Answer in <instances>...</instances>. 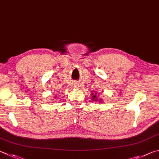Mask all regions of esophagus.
Wrapping results in <instances>:
<instances>
[{"label": "esophagus", "mask_w": 159, "mask_h": 159, "mask_svg": "<svg viewBox=\"0 0 159 159\" xmlns=\"http://www.w3.org/2000/svg\"><path fill=\"white\" fill-rule=\"evenodd\" d=\"M74 87H77V86H76V85H75V86H74Z\"/></svg>", "instance_id": "34e87169"}]
</instances>
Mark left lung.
Masks as SVG:
<instances>
[{
  "label": "left lung",
  "mask_w": 159,
  "mask_h": 159,
  "mask_svg": "<svg viewBox=\"0 0 159 159\" xmlns=\"http://www.w3.org/2000/svg\"><path fill=\"white\" fill-rule=\"evenodd\" d=\"M91 99L92 100H93L94 101H96V102H98V103H102V98H101V99H98V92H91ZM98 95H99V93H98Z\"/></svg>",
  "instance_id": "8db88e82"
}]
</instances>
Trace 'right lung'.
I'll return each instance as SVG.
<instances>
[{
    "label": "right lung",
    "instance_id": "obj_1",
    "mask_svg": "<svg viewBox=\"0 0 159 159\" xmlns=\"http://www.w3.org/2000/svg\"><path fill=\"white\" fill-rule=\"evenodd\" d=\"M54 99H56V96H54ZM54 101H57V100H54Z\"/></svg>",
    "mask_w": 159,
    "mask_h": 159
}]
</instances>
